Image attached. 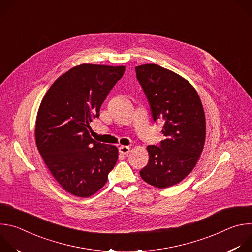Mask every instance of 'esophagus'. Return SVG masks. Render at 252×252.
I'll use <instances>...</instances> for the list:
<instances>
[{"mask_svg":"<svg viewBox=\"0 0 252 252\" xmlns=\"http://www.w3.org/2000/svg\"><path fill=\"white\" fill-rule=\"evenodd\" d=\"M129 151H130V148H129V147L121 146V147L119 148V152H120V154H122V155H127V154L129 153Z\"/></svg>","mask_w":252,"mask_h":252,"instance_id":"1","label":"esophagus"}]
</instances>
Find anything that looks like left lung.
I'll return each mask as SVG.
<instances>
[{
    "instance_id": "left-lung-1",
    "label": "left lung",
    "mask_w": 252,
    "mask_h": 252,
    "mask_svg": "<svg viewBox=\"0 0 252 252\" xmlns=\"http://www.w3.org/2000/svg\"><path fill=\"white\" fill-rule=\"evenodd\" d=\"M135 71L154 121H164V139L147 148L150 159L139 174L151 186L169 188L186 178L200 158L206 131L203 106L195 89L173 71L155 63L135 66Z\"/></svg>"
}]
</instances>
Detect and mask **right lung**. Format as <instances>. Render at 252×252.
<instances>
[{"label":"right lung","mask_w":252,"mask_h":252,"mask_svg":"<svg viewBox=\"0 0 252 252\" xmlns=\"http://www.w3.org/2000/svg\"><path fill=\"white\" fill-rule=\"evenodd\" d=\"M125 70L124 65L74 66L56 80L40 104L37 148L52 175L70 194H94L117 163V147L97 142L88 129Z\"/></svg>","instance_id":"right-lung-1"}]
</instances>
